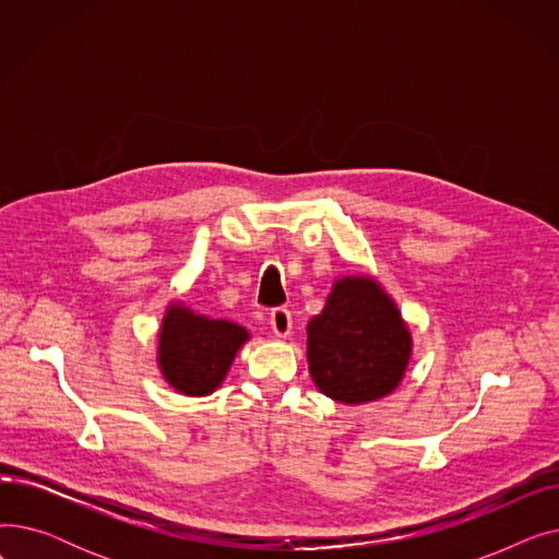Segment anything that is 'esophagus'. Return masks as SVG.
Segmentation results:
<instances>
[{
    "label": "esophagus",
    "mask_w": 559,
    "mask_h": 559,
    "mask_svg": "<svg viewBox=\"0 0 559 559\" xmlns=\"http://www.w3.org/2000/svg\"><path fill=\"white\" fill-rule=\"evenodd\" d=\"M270 326L276 337H287L292 331V314L287 308H274L270 314Z\"/></svg>",
    "instance_id": "1"
}]
</instances>
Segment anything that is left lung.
<instances>
[{"instance_id": "obj_1", "label": "left lung", "mask_w": 559, "mask_h": 559, "mask_svg": "<svg viewBox=\"0 0 559 559\" xmlns=\"http://www.w3.org/2000/svg\"><path fill=\"white\" fill-rule=\"evenodd\" d=\"M308 371L321 394L362 405L392 394L413 356L399 306L371 276H342L308 321Z\"/></svg>"}]
</instances>
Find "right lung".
I'll return each instance as SVG.
<instances>
[{
  "label": "right lung",
  "instance_id": "add662e5",
  "mask_svg": "<svg viewBox=\"0 0 559 559\" xmlns=\"http://www.w3.org/2000/svg\"><path fill=\"white\" fill-rule=\"evenodd\" d=\"M249 337L240 324L197 314L181 301H171L158 331L156 362L169 388L179 394L209 396L224 383Z\"/></svg>",
  "mask_w": 559,
  "mask_h": 559
}]
</instances>
